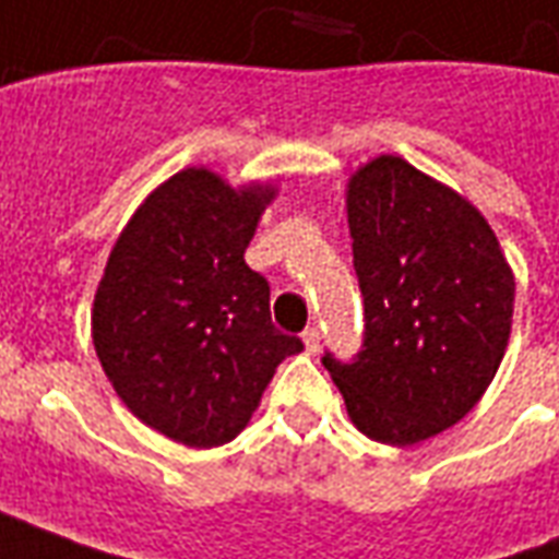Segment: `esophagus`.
<instances>
[{"instance_id": "esophagus-1", "label": "esophagus", "mask_w": 559, "mask_h": 559, "mask_svg": "<svg viewBox=\"0 0 559 559\" xmlns=\"http://www.w3.org/2000/svg\"><path fill=\"white\" fill-rule=\"evenodd\" d=\"M302 341H305V350L311 353V356L320 350V332H317V329H305Z\"/></svg>"}]
</instances>
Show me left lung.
Segmentation results:
<instances>
[{"instance_id":"left-lung-1","label":"left lung","mask_w":559,"mask_h":559,"mask_svg":"<svg viewBox=\"0 0 559 559\" xmlns=\"http://www.w3.org/2000/svg\"><path fill=\"white\" fill-rule=\"evenodd\" d=\"M347 224L365 338L353 362L326 353L323 365L365 437L421 443L491 386L512 332L515 275L479 209L399 155L353 173Z\"/></svg>"}]
</instances>
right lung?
Listing matches in <instances>:
<instances>
[{
    "label": "right lung",
    "instance_id": "right-lung-1",
    "mask_svg": "<svg viewBox=\"0 0 559 559\" xmlns=\"http://www.w3.org/2000/svg\"><path fill=\"white\" fill-rule=\"evenodd\" d=\"M272 185L188 167L119 233L92 305V341L126 407L176 443L242 431L296 335L272 326L269 281L245 263Z\"/></svg>",
    "mask_w": 559,
    "mask_h": 559
}]
</instances>
